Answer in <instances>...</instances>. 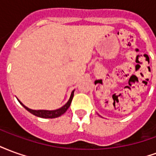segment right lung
I'll return each mask as SVG.
<instances>
[{
	"mask_svg": "<svg viewBox=\"0 0 156 156\" xmlns=\"http://www.w3.org/2000/svg\"><path fill=\"white\" fill-rule=\"evenodd\" d=\"M73 94H74V90L72 92L71 96H70V98L68 99V101L67 102V104L63 105V106L61 107L60 108L55 109V110H33V109H31V108H27V107L23 105L20 100H18V101L20 102V104H21L27 111H29L31 114L34 115L35 116H37V117L40 118H44V119H54V118H58L59 117V116H61L62 115H63L65 112L68 110V108L70 107V105H71L73 98Z\"/></svg>",
	"mask_w": 156,
	"mask_h": 156,
	"instance_id": "add662e5",
	"label": "right lung"
}]
</instances>
